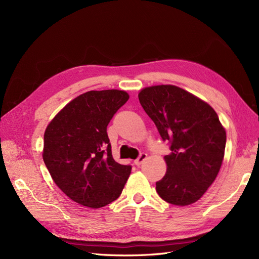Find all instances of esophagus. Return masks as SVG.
<instances>
[{
	"label": "esophagus",
	"instance_id": "1",
	"mask_svg": "<svg viewBox=\"0 0 259 259\" xmlns=\"http://www.w3.org/2000/svg\"><path fill=\"white\" fill-rule=\"evenodd\" d=\"M147 153H142L140 154L138 158L134 161V163H135V165H137V166H139V165H142V164L147 160Z\"/></svg>",
	"mask_w": 259,
	"mask_h": 259
}]
</instances>
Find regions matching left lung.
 Returning <instances> with one entry per match:
<instances>
[{"label":"left lung","mask_w":259,"mask_h":259,"mask_svg":"<svg viewBox=\"0 0 259 259\" xmlns=\"http://www.w3.org/2000/svg\"><path fill=\"white\" fill-rule=\"evenodd\" d=\"M171 152L164 156L166 173L156 192L173 205L195 203L214 183L225 155L226 130L204 100L175 85H154L138 94Z\"/></svg>","instance_id":"8db88e82"}]
</instances>
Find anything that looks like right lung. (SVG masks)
<instances>
[{"label":"right lung","mask_w":259,"mask_h":259,"mask_svg":"<svg viewBox=\"0 0 259 259\" xmlns=\"http://www.w3.org/2000/svg\"><path fill=\"white\" fill-rule=\"evenodd\" d=\"M125 91H90L54 116L44 133L43 160L59 189L91 208L116 200L132 167L114 161L107 126L126 103Z\"/></svg>","instance_id":"add662e5"}]
</instances>
